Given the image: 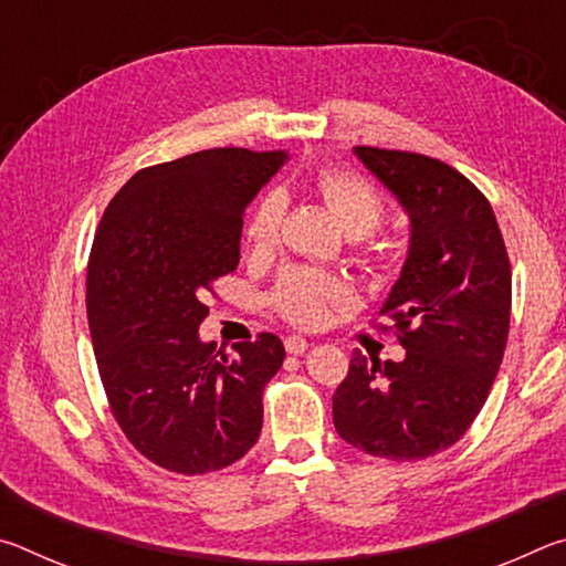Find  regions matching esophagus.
Segmentation results:
<instances>
[{
	"mask_svg": "<svg viewBox=\"0 0 566 566\" xmlns=\"http://www.w3.org/2000/svg\"><path fill=\"white\" fill-rule=\"evenodd\" d=\"M284 347L290 354H304L306 349H310V342H306L304 337H300V334H292V337L284 339Z\"/></svg>",
	"mask_w": 566,
	"mask_h": 566,
	"instance_id": "esophagus-1",
	"label": "esophagus"
}]
</instances>
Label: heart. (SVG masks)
<instances>
[{"label": "heart", "mask_w": 566, "mask_h": 566, "mask_svg": "<svg viewBox=\"0 0 566 566\" xmlns=\"http://www.w3.org/2000/svg\"><path fill=\"white\" fill-rule=\"evenodd\" d=\"M314 189L319 191L324 205L349 237H367L385 219V199L375 185L344 169H322L314 177ZM284 219V197L270 191L254 207L247 224L249 244L254 249H270L280 237ZM344 296L342 284L327 274L296 270L282 276L274 290V306L286 319L300 327H319L327 319L329 306Z\"/></svg>", "instance_id": "1"}]
</instances>
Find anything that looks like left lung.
Returning a JSON list of instances; mask_svg holds the SVG:
<instances>
[{
	"label": "left lung",
	"instance_id": "left-lung-1",
	"mask_svg": "<svg viewBox=\"0 0 566 566\" xmlns=\"http://www.w3.org/2000/svg\"><path fill=\"white\" fill-rule=\"evenodd\" d=\"M354 155L409 214L407 260L379 312L407 354L354 352L334 427L371 457L417 462L457 444L490 397L510 334V256L492 205L457 169L415 151Z\"/></svg>",
	"mask_w": 566,
	"mask_h": 566
}]
</instances>
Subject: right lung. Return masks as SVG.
Instances as JSON below:
<instances>
[{"label":"right lung","mask_w":566,"mask_h":566,"mask_svg":"<svg viewBox=\"0 0 566 566\" xmlns=\"http://www.w3.org/2000/svg\"><path fill=\"white\" fill-rule=\"evenodd\" d=\"M286 151L222 147L139 169L104 212L87 264V317L112 415L139 454L217 472L262 432V391L284 344L199 339L212 282L237 270L242 214Z\"/></svg>","instance_id":"1"}]
</instances>
